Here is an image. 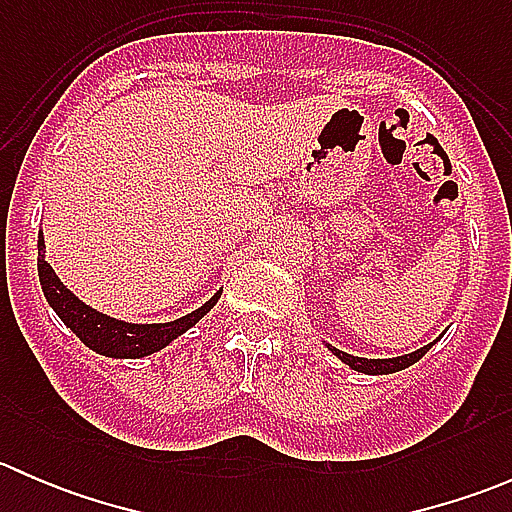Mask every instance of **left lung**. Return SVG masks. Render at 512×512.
Masks as SVG:
<instances>
[{"label":"left lung","instance_id":"1","mask_svg":"<svg viewBox=\"0 0 512 512\" xmlns=\"http://www.w3.org/2000/svg\"><path fill=\"white\" fill-rule=\"evenodd\" d=\"M438 339H441V337H438ZM438 339H436V342H438ZM436 342L426 344V347L416 349V352H411V354L394 356V359H364V356H354V354L342 352V349L332 347V344H327V349H329V352H332L334 356H337L339 361H344V364H347L349 369L359 371V374L381 376V374H396V371H401V369H409V366L416 364V361L421 359V356L426 354L428 349H431Z\"/></svg>","mask_w":512,"mask_h":512}]
</instances>
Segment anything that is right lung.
Returning <instances> with one entry per match:
<instances>
[{"mask_svg":"<svg viewBox=\"0 0 512 512\" xmlns=\"http://www.w3.org/2000/svg\"><path fill=\"white\" fill-rule=\"evenodd\" d=\"M36 247H39V262H36V267H39V282L41 289H44V297L46 302H49V307L59 314L61 322H64L86 347L94 349L96 354L111 356V359H143V356L160 352V349H165L168 344H173L180 334H185L190 327H195V324L218 304L220 294H223V289H218L203 307L185 314V317L173 319V322H123V319L108 317V314L98 312L91 304H86L84 299L76 297V294L59 280L54 267L46 262L44 235H39V245Z\"/></svg>","mask_w":512,"mask_h":512,"instance_id":"obj_1","label":"right lung"}]
</instances>
